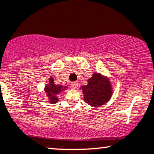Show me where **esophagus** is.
<instances>
[{
  "label": "esophagus",
  "instance_id": "obj_1",
  "mask_svg": "<svg viewBox=\"0 0 154 154\" xmlns=\"http://www.w3.org/2000/svg\"><path fill=\"white\" fill-rule=\"evenodd\" d=\"M71 86L73 89H76V88H77V86H78V82H71Z\"/></svg>",
  "mask_w": 154,
  "mask_h": 154
}]
</instances>
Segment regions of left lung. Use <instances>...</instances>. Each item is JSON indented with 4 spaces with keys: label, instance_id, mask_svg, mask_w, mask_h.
I'll return each mask as SVG.
<instances>
[{
    "label": "left lung",
    "instance_id": "8db88e82",
    "mask_svg": "<svg viewBox=\"0 0 154 154\" xmlns=\"http://www.w3.org/2000/svg\"><path fill=\"white\" fill-rule=\"evenodd\" d=\"M82 91L84 100L93 107H99L111 99L113 88L110 79L95 72L88 79V84L79 88Z\"/></svg>",
    "mask_w": 154,
    "mask_h": 154
}]
</instances>
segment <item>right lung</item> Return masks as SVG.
<instances>
[{
    "mask_svg": "<svg viewBox=\"0 0 154 154\" xmlns=\"http://www.w3.org/2000/svg\"><path fill=\"white\" fill-rule=\"evenodd\" d=\"M68 87H63L61 85H56L54 83V77H50L48 79V83L45 85L44 88V91L46 93L48 98V102L50 103H56L59 100V95L61 94Z\"/></svg>",
    "mask_w": 154,
    "mask_h": 154,
    "instance_id": "obj_1",
    "label": "right lung"
}]
</instances>
